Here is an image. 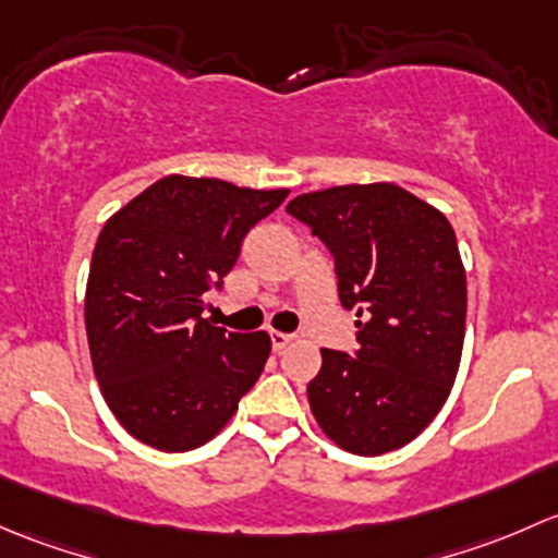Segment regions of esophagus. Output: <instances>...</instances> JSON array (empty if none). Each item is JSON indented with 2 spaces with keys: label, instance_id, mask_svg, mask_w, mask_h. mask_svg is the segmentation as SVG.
<instances>
[{
  "label": "esophagus",
  "instance_id": "obj_1",
  "mask_svg": "<svg viewBox=\"0 0 558 558\" xmlns=\"http://www.w3.org/2000/svg\"><path fill=\"white\" fill-rule=\"evenodd\" d=\"M290 341H292V336H287V332H271L274 352H281V349H287V347H290Z\"/></svg>",
  "mask_w": 558,
  "mask_h": 558
}]
</instances>
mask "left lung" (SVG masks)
<instances>
[{"instance_id":"left-lung-1","label":"left lung","mask_w":558,"mask_h":558,"mask_svg":"<svg viewBox=\"0 0 558 558\" xmlns=\"http://www.w3.org/2000/svg\"><path fill=\"white\" fill-rule=\"evenodd\" d=\"M330 250L357 352L322 349L308 403L322 433L360 457L411 444L459 371L468 281L451 222L392 182L303 193L287 204Z\"/></svg>"}]
</instances>
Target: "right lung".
<instances>
[{"label":"right lung","instance_id":"add662e5","mask_svg":"<svg viewBox=\"0 0 558 558\" xmlns=\"http://www.w3.org/2000/svg\"><path fill=\"white\" fill-rule=\"evenodd\" d=\"M287 193L171 174L101 228L85 290L90 360L109 411L142 444L198 449L260 378L268 332H228L201 314Z\"/></svg>","mask_w":558,"mask_h":558}]
</instances>
